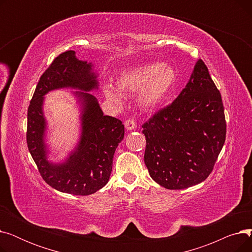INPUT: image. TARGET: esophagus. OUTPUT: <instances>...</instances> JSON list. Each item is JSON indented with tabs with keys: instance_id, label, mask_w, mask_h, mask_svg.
Instances as JSON below:
<instances>
[{
	"instance_id": "obj_1",
	"label": "esophagus",
	"mask_w": 252,
	"mask_h": 252,
	"mask_svg": "<svg viewBox=\"0 0 252 252\" xmlns=\"http://www.w3.org/2000/svg\"><path fill=\"white\" fill-rule=\"evenodd\" d=\"M125 126L127 130L135 129L136 128V122L134 121V119H126V123H125Z\"/></svg>"
}]
</instances>
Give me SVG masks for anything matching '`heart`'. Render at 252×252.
I'll return each mask as SVG.
<instances>
[{
  "instance_id": "b5f03b06",
  "label": "heart",
  "mask_w": 252,
  "mask_h": 252,
  "mask_svg": "<svg viewBox=\"0 0 252 252\" xmlns=\"http://www.w3.org/2000/svg\"><path fill=\"white\" fill-rule=\"evenodd\" d=\"M177 83V72L173 66L161 63H148L124 70L117 78V88L123 93L139 89L138 101L145 109L161 106ZM105 96L112 102L121 103V94L112 87L105 88Z\"/></svg>"
}]
</instances>
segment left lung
I'll return each instance as SVG.
<instances>
[{
    "label": "left lung",
    "instance_id": "8db88e82",
    "mask_svg": "<svg viewBox=\"0 0 252 252\" xmlns=\"http://www.w3.org/2000/svg\"><path fill=\"white\" fill-rule=\"evenodd\" d=\"M144 161L150 177L169 190L203 182L214 169L226 140L220 93L207 66L198 60L176 100L143 126Z\"/></svg>",
    "mask_w": 252,
    "mask_h": 252
}]
</instances>
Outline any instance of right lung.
<instances>
[{
  "label": "right lung",
  "instance_id": "obj_1",
  "mask_svg": "<svg viewBox=\"0 0 252 252\" xmlns=\"http://www.w3.org/2000/svg\"><path fill=\"white\" fill-rule=\"evenodd\" d=\"M61 87L81 90L76 94L82 104V135L68 160L53 165L46 159L42 103L48 91ZM94 89L98 82L92 63L78 60L74 51H66L42 74L29 106V150L44 181L63 193L86 196L103 188L110 178L115 149L125 136L122 121L104 115L97 99L88 93Z\"/></svg>",
  "mask_w": 252,
  "mask_h": 252
}]
</instances>
